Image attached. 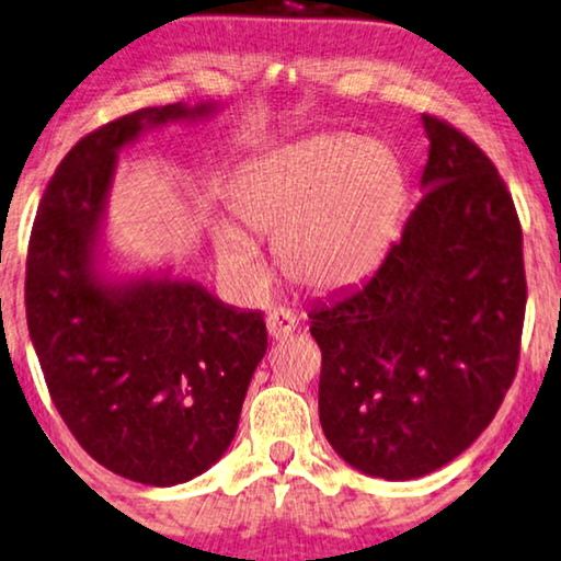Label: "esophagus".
<instances>
[{
    "instance_id": "1",
    "label": "esophagus",
    "mask_w": 561,
    "mask_h": 561,
    "mask_svg": "<svg viewBox=\"0 0 561 561\" xmlns=\"http://www.w3.org/2000/svg\"><path fill=\"white\" fill-rule=\"evenodd\" d=\"M297 328V318L285 308H276L266 316V331L274 341H285L287 335H293Z\"/></svg>"
}]
</instances>
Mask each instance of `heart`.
Listing matches in <instances>:
<instances>
[{"instance_id":"heart-1","label":"heart","mask_w":561,"mask_h":561,"mask_svg":"<svg viewBox=\"0 0 561 561\" xmlns=\"http://www.w3.org/2000/svg\"><path fill=\"white\" fill-rule=\"evenodd\" d=\"M405 174L385 140L328 133L245 161L228 186L238 222H215L220 264L238 279H264L251 238L274 241L276 261L295 285L335 293L362 282L390 249Z\"/></svg>"}]
</instances>
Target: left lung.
Masks as SVG:
<instances>
[{"mask_svg":"<svg viewBox=\"0 0 561 561\" xmlns=\"http://www.w3.org/2000/svg\"><path fill=\"white\" fill-rule=\"evenodd\" d=\"M421 203L375 274L310 308L318 410L333 451L390 482L436 472L513 385L526 312L524 233L492 161L423 115Z\"/></svg>","mask_w":561,"mask_h":561,"instance_id":"obj_1","label":"left lung"}]
</instances>
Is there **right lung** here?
Returning a JSON list of instances; mask_svg holds the SVG:
<instances>
[{
    "mask_svg": "<svg viewBox=\"0 0 561 561\" xmlns=\"http://www.w3.org/2000/svg\"><path fill=\"white\" fill-rule=\"evenodd\" d=\"M215 112L176 102L89 133L48 182L30 236L27 328L56 410L89 457L153 488L190 482L228 451L266 325L171 268L107 272L102 236L119 151Z\"/></svg>",
    "mask_w": 561,
    "mask_h": 561,
    "instance_id": "add662e5",
    "label": "right lung"
}]
</instances>
